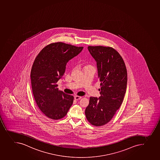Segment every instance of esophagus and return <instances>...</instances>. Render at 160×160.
Masks as SVG:
<instances>
[{
	"instance_id": "esophagus-1",
	"label": "esophagus",
	"mask_w": 160,
	"mask_h": 160,
	"mask_svg": "<svg viewBox=\"0 0 160 160\" xmlns=\"http://www.w3.org/2000/svg\"><path fill=\"white\" fill-rule=\"evenodd\" d=\"M81 96H75V99L76 100H79L81 98Z\"/></svg>"
}]
</instances>
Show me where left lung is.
<instances>
[{
	"label": "left lung",
	"instance_id": "8db88e82",
	"mask_svg": "<svg viewBox=\"0 0 160 160\" xmlns=\"http://www.w3.org/2000/svg\"><path fill=\"white\" fill-rule=\"evenodd\" d=\"M88 49L96 61L101 96L90 97L85 116L92 125L102 126L111 120L123 102L128 82L127 70L122 57L112 48L88 46Z\"/></svg>",
	"mask_w": 160,
	"mask_h": 160
}]
</instances>
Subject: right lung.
Returning a JSON list of instances; mask_svg holds the SVG:
<instances>
[{
	"mask_svg": "<svg viewBox=\"0 0 160 160\" xmlns=\"http://www.w3.org/2000/svg\"><path fill=\"white\" fill-rule=\"evenodd\" d=\"M83 48L53 43L44 47L35 58L31 72L32 93L40 110L50 119L64 117L73 103V96L59 91L57 83L64 75L67 62Z\"/></svg>",
	"mask_w": 160,
	"mask_h": 160,
	"instance_id": "obj_1",
	"label": "right lung"
}]
</instances>
